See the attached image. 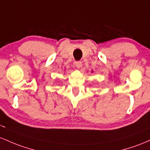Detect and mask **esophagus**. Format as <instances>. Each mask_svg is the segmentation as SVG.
I'll return each mask as SVG.
<instances>
[{"label":"esophagus","mask_w":150,"mask_h":150,"mask_svg":"<svg viewBox=\"0 0 150 150\" xmlns=\"http://www.w3.org/2000/svg\"><path fill=\"white\" fill-rule=\"evenodd\" d=\"M75 66L78 69H80L82 67V63L81 62H75Z\"/></svg>","instance_id":"esophagus-1"}]
</instances>
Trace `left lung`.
I'll list each match as a JSON object with an SVG mask.
<instances>
[{"instance_id": "1", "label": "left lung", "mask_w": 150, "mask_h": 150, "mask_svg": "<svg viewBox=\"0 0 150 150\" xmlns=\"http://www.w3.org/2000/svg\"><path fill=\"white\" fill-rule=\"evenodd\" d=\"M92 72H93V71H92Z\"/></svg>"}]
</instances>
